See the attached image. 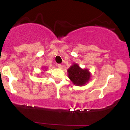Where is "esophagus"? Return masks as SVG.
I'll return each mask as SVG.
<instances>
[{"mask_svg": "<svg viewBox=\"0 0 130 130\" xmlns=\"http://www.w3.org/2000/svg\"><path fill=\"white\" fill-rule=\"evenodd\" d=\"M57 67H59V68H62V64L58 63V64H57Z\"/></svg>", "mask_w": 130, "mask_h": 130, "instance_id": "obj_1", "label": "esophagus"}]
</instances>
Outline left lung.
I'll use <instances>...</instances> for the list:
<instances>
[{"label": "left lung", "instance_id": "8db88e82", "mask_svg": "<svg viewBox=\"0 0 130 130\" xmlns=\"http://www.w3.org/2000/svg\"><path fill=\"white\" fill-rule=\"evenodd\" d=\"M68 77L77 86H83L87 83L90 74L87 70L81 69L77 64H74L68 70Z\"/></svg>", "mask_w": 130, "mask_h": 130}]
</instances>
